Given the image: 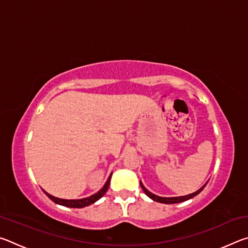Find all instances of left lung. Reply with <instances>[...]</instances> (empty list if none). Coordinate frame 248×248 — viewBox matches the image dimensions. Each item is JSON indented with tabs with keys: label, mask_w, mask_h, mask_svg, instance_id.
<instances>
[{
	"label": "left lung",
	"mask_w": 248,
	"mask_h": 248,
	"mask_svg": "<svg viewBox=\"0 0 248 248\" xmlns=\"http://www.w3.org/2000/svg\"><path fill=\"white\" fill-rule=\"evenodd\" d=\"M140 185H141L142 189H143V191L145 192V195L148 196V197H150V198L152 199V200L156 201V202L170 204V203H178V202H183V201H186V200H188V199L194 198L195 196H197L198 194H200L201 191H202V189H203V188L205 187V185H207V184L203 185V186L201 187L199 190H197L196 192H194V194H190V195H188V196H183V197H171V198H165V197H158V196H156V195L152 194V192H150V191H149L148 189H146V188L143 186V185H142V183H140Z\"/></svg>",
	"instance_id": "8db88e82"
}]
</instances>
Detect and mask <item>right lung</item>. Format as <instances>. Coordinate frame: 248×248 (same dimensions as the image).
Returning <instances> with one entry per match:
<instances>
[{
	"instance_id": "add662e5",
	"label": "right lung",
	"mask_w": 248,
	"mask_h": 248,
	"mask_svg": "<svg viewBox=\"0 0 248 248\" xmlns=\"http://www.w3.org/2000/svg\"><path fill=\"white\" fill-rule=\"evenodd\" d=\"M110 178H111V175L109 176V178L107 179L106 184L104 185V187L100 189L97 194H95L93 196L89 197V198H84V199H78V200H65V199H60V198H56V197H53L51 195H49L48 192L45 191V194L47 195L50 199H51L53 202H56L58 204H61V205H64V207H69V208H84V207H87V205H90L92 203H94L97 201L98 199L102 198V197L106 194V191L108 190V187H109V184H110Z\"/></svg>"
}]
</instances>
